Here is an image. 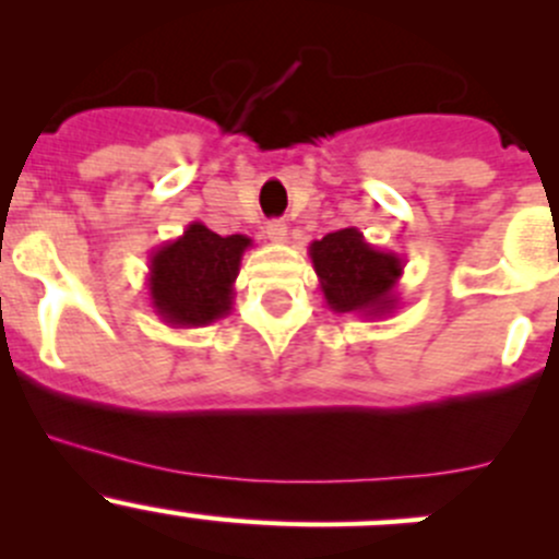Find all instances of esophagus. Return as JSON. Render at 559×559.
Instances as JSON below:
<instances>
[{
  "label": "esophagus",
  "mask_w": 559,
  "mask_h": 559,
  "mask_svg": "<svg viewBox=\"0 0 559 559\" xmlns=\"http://www.w3.org/2000/svg\"><path fill=\"white\" fill-rule=\"evenodd\" d=\"M286 235H289V227L284 222H270L267 224V238L273 243H286Z\"/></svg>",
  "instance_id": "1"
}]
</instances>
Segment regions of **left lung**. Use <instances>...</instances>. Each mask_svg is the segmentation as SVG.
I'll return each instance as SVG.
<instances>
[{
	"label": "left lung",
	"instance_id": "8db88e82",
	"mask_svg": "<svg viewBox=\"0 0 559 559\" xmlns=\"http://www.w3.org/2000/svg\"><path fill=\"white\" fill-rule=\"evenodd\" d=\"M308 257L330 311L384 319L400 308L397 284L405 267L403 257L370 246L357 227L313 240Z\"/></svg>",
	"mask_w": 559,
	"mask_h": 559
}]
</instances>
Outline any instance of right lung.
<instances>
[{"label":"right lung","instance_id":"1","mask_svg":"<svg viewBox=\"0 0 559 559\" xmlns=\"http://www.w3.org/2000/svg\"><path fill=\"white\" fill-rule=\"evenodd\" d=\"M251 246L246 235L222 238L202 222H191L180 238L151 251L145 286L154 313L175 330L224 319L233 311L240 259Z\"/></svg>","mask_w":559,"mask_h":559}]
</instances>
